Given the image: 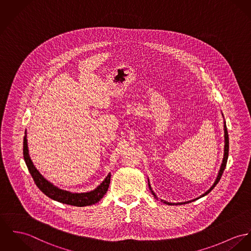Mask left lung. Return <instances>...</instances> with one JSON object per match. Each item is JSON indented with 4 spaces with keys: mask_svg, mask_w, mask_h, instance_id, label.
Wrapping results in <instances>:
<instances>
[{
    "mask_svg": "<svg viewBox=\"0 0 251 251\" xmlns=\"http://www.w3.org/2000/svg\"><path fill=\"white\" fill-rule=\"evenodd\" d=\"M224 130H225V154H224V158H223V162H222V165H221L220 171H219V174H218V176H217V178H216L215 182L213 183L212 186H211V187H210V188H209L205 193L202 194V195H201V196H200L199 198H197V199H195V200H192V201H185V202H177V203H171V202H168V201H162V200H161V201H163L165 204H169V205H174V204H176V205H177V204H185V203H188V202L194 201H196V200H198V199H200V198H201V197H204L205 195H207V194L210 193V192L212 191L213 188L217 185V183L220 181V179H221V177H222V176H223V173H224V171H225V169H226V166L227 158H228V151H229V138H228V133H227V128H226V121H225V125H224ZM148 184H149V188H150V190H151L152 194L154 195V198H155V199H157V197L155 196V194L154 193V191H153V190H152V188H151V185H150L149 179H148Z\"/></svg>",
    "mask_w": 251,
    "mask_h": 251,
    "instance_id": "1",
    "label": "left lung"
}]
</instances>
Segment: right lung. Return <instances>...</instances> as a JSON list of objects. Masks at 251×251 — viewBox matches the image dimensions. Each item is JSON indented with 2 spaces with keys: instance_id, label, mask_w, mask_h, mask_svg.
<instances>
[{
  "instance_id": "right-lung-1",
  "label": "right lung",
  "mask_w": 251,
  "mask_h": 251,
  "mask_svg": "<svg viewBox=\"0 0 251 251\" xmlns=\"http://www.w3.org/2000/svg\"><path fill=\"white\" fill-rule=\"evenodd\" d=\"M24 136V148H23V154L24 159L25 161V164L27 166V169L31 175L35 184L37 185L39 189L48 196L49 198L70 205L74 206H87L92 205L98 202L108 191L110 181H111V173L109 174L105 179L98 185L96 189L90 192L86 193H73L70 191H66L63 189L58 188L57 186L53 185L51 182H50L48 179H46L38 170L35 168L29 154H28V148H27V139H26V132Z\"/></svg>"
}]
</instances>
